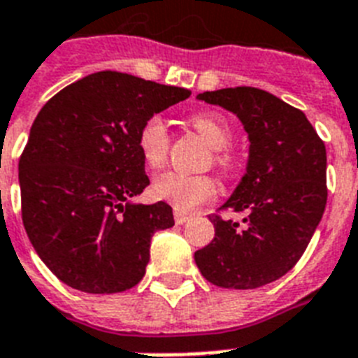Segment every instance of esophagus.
<instances>
[{"label": "esophagus", "mask_w": 358, "mask_h": 358, "mask_svg": "<svg viewBox=\"0 0 358 358\" xmlns=\"http://www.w3.org/2000/svg\"><path fill=\"white\" fill-rule=\"evenodd\" d=\"M189 219V215L184 212H178V210H174V223L176 224H184L185 221Z\"/></svg>", "instance_id": "esophagus-1"}]
</instances>
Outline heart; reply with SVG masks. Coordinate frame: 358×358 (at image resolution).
<instances>
[{"label":"heart","instance_id":"b5f03b06","mask_svg":"<svg viewBox=\"0 0 358 358\" xmlns=\"http://www.w3.org/2000/svg\"><path fill=\"white\" fill-rule=\"evenodd\" d=\"M189 124L206 139L213 148V163L223 173H230L234 169V156L229 150L232 143V126L224 115L217 111H201L189 119ZM143 162L150 169H159L167 162L171 150V131L162 117H150L141 126L137 134ZM152 195L162 202H167L178 212H189L204 202L212 201L217 195V184L208 174H184L169 171L154 178Z\"/></svg>","mask_w":358,"mask_h":358}]
</instances>
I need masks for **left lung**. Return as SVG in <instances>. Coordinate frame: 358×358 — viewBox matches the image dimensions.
I'll list each match as a JSON object with an SVG mask.
<instances>
[{
    "label": "left lung",
    "instance_id": "8db88e82",
    "mask_svg": "<svg viewBox=\"0 0 358 358\" xmlns=\"http://www.w3.org/2000/svg\"><path fill=\"white\" fill-rule=\"evenodd\" d=\"M229 109L249 134L247 173L219 210L243 213V223L213 213L212 243L195 252L208 282L252 289L297 264L327 204L325 143L305 113L271 92L234 87L199 94Z\"/></svg>",
    "mask_w": 358,
    "mask_h": 358
}]
</instances>
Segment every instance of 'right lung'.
I'll return each instance as SVG.
<instances>
[{
    "label": "right lung",
    "mask_w": 358,
    "mask_h": 358,
    "mask_svg": "<svg viewBox=\"0 0 358 358\" xmlns=\"http://www.w3.org/2000/svg\"><path fill=\"white\" fill-rule=\"evenodd\" d=\"M189 94L106 70L38 111L18 163L22 221L36 255L70 288L117 294L145 277L152 236L174 217L167 202H129L150 184L137 134Z\"/></svg>",
    "instance_id": "1"
}]
</instances>
